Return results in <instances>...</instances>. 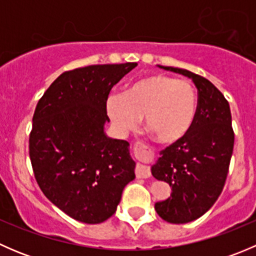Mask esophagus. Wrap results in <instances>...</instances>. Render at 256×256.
<instances>
[{
  "label": "esophagus",
  "instance_id": "34e87169",
  "mask_svg": "<svg viewBox=\"0 0 256 256\" xmlns=\"http://www.w3.org/2000/svg\"><path fill=\"white\" fill-rule=\"evenodd\" d=\"M136 176L138 178H147L151 176V171H150V167L146 166L144 164H138L136 166Z\"/></svg>",
  "mask_w": 256,
  "mask_h": 256
}]
</instances>
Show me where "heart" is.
<instances>
[{
  "label": "heart",
  "instance_id": "1",
  "mask_svg": "<svg viewBox=\"0 0 256 256\" xmlns=\"http://www.w3.org/2000/svg\"><path fill=\"white\" fill-rule=\"evenodd\" d=\"M198 94L193 84L156 74L134 82L124 94L106 99V112L118 134L125 136L144 116V125L162 144L182 140L197 118Z\"/></svg>",
  "mask_w": 256,
  "mask_h": 256
}]
</instances>
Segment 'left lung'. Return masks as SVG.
Here are the masks:
<instances>
[{
  "label": "left lung",
  "instance_id": "obj_1",
  "mask_svg": "<svg viewBox=\"0 0 256 256\" xmlns=\"http://www.w3.org/2000/svg\"><path fill=\"white\" fill-rule=\"evenodd\" d=\"M158 68L187 76L198 90L197 118L190 131L160 152L151 166L152 176L172 190L167 200L154 203L157 214L168 223L184 224L208 212L223 190L234 146L230 108L203 76L174 66Z\"/></svg>",
  "mask_w": 256,
  "mask_h": 256
}]
</instances>
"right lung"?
<instances>
[{
	"instance_id": "1",
	"label": "right lung",
	"mask_w": 256,
	"mask_h": 256,
	"mask_svg": "<svg viewBox=\"0 0 256 256\" xmlns=\"http://www.w3.org/2000/svg\"><path fill=\"white\" fill-rule=\"evenodd\" d=\"M138 63L66 72L38 102L30 136L34 177L46 197L76 220L102 223L135 180L128 141L105 132L110 90Z\"/></svg>"
}]
</instances>
